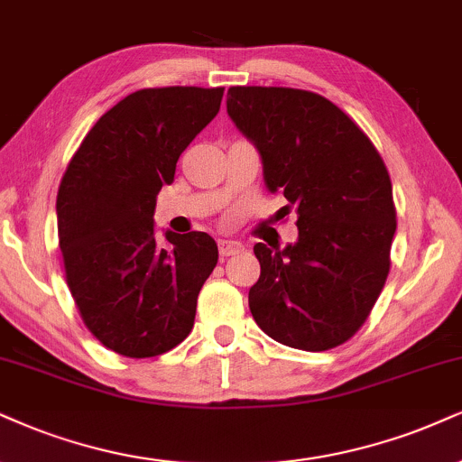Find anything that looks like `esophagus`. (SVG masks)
Returning <instances> with one entry per match:
<instances>
[{"instance_id":"obj_1","label":"esophagus","mask_w":462,"mask_h":462,"mask_svg":"<svg viewBox=\"0 0 462 462\" xmlns=\"http://www.w3.org/2000/svg\"><path fill=\"white\" fill-rule=\"evenodd\" d=\"M244 246L240 242H233V240H220L218 242V253H220V257L225 259V257H231V254H236V253H240Z\"/></svg>"}]
</instances>
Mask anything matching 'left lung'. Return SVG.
<instances>
[{
  "label": "left lung",
  "mask_w": 462,
  "mask_h": 462,
  "mask_svg": "<svg viewBox=\"0 0 462 462\" xmlns=\"http://www.w3.org/2000/svg\"><path fill=\"white\" fill-rule=\"evenodd\" d=\"M226 113L259 150L267 190L298 214V242L254 244L261 276L250 312L278 343L334 349L364 326L390 274L388 169L346 113L306 89L229 88Z\"/></svg>",
  "instance_id": "left-lung-1"
}]
</instances>
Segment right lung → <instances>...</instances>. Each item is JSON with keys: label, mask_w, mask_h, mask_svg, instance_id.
I'll list each match as a JSON object with an SVG mask.
<instances>
[{"label": "right lung", "mask_w": 462, "mask_h": 462, "mask_svg": "<svg viewBox=\"0 0 462 462\" xmlns=\"http://www.w3.org/2000/svg\"><path fill=\"white\" fill-rule=\"evenodd\" d=\"M225 88H150L102 116L57 192L66 282L83 323L126 357L162 356L195 326L197 298L218 263L208 233H153L156 197Z\"/></svg>", "instance_id": "add662e5"}]
</instances>
